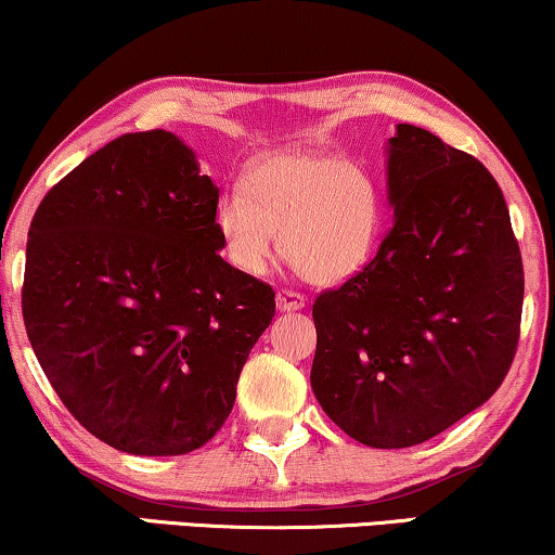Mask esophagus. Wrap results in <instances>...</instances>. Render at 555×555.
<instances>
[{
  "instance_id": "esophagus-1",
  "label": "esophagus",
  "mask_w": 555,
  "mask_h": 555,
  "mask_svg": "<svg viewBox=\"0 0 555 555\" xmlns=\"http://www.w3.org/2000/svg\"><path fill=\"white\" fill-rule=\"evenodd\" d=\"M278 308L283 313H291V310H300L306 308V295L295 293V291H280L278 293Z\"/></svg>"
}]
</instances>
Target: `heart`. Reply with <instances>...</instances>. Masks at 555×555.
I'll return each instance as SVG.
<instances>
[{
    "mask_svg": "<svg viewBox=\"0 0 555 555\" xmlns=\"http://www.w3.org/2000/svg\"><path fill=\"white\" fill-rule=\"evenodd\" d=\"M245 184L227 186L215 207L219 245L240 272L262 278L280 245L318 285L346 283L366 268L384 222L382 189L366 166L285 151L260 158Z\"/></svg>",
    "mask_w": 555,
    "mask_h": 555,
    "instance_id": "obj_1",
    "label": "heart"
}]
</instances>
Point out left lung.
I'll use <instances>...</instances> for the list:
<instances>
[{
    "instance_id": "obj_1",
    "label": "left lung",
    "mask_w": 555,
    "mask_h": 555,
    "mask_svg": "<svg viewBox=\"0 0 555 555\" xmlns=\"http://www.w3.org/2000/svg\"><path fill=\"white\" fill-rule=\"evenodd\" d=\"M391 230L374 260L318 295L310 386L376 450L422 444L482 406L520 336L522 260L485 166L424 128L386 143Z\"/></svg>"
}]
</instances>
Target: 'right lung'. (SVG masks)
<instances>
[{"instance_id":"add662e5","label":"right lung","mask_w":555,"mask_h":555,"mask_svg":"<svg viewBox=\"0 0 555 555\" xmlns=\"http://www.w3.org/2000/svg\"><path fill=\"white\" fill-rule=\"evenodd\" d=\"M219 189L169 131L126 133L57 181L27 234L22 315L52 389L128 454L207 444L275 293L219 257Z\"/></svg>"}]
</instances>
